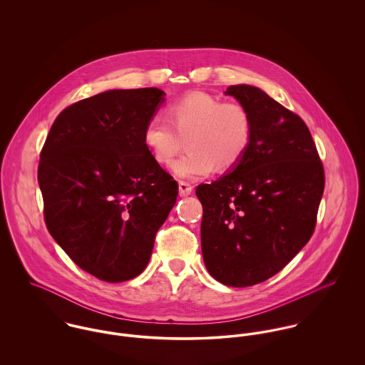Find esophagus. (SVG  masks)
Here are the masks:
<instances>
[{"label": "esophagus", "mask_w": 365, "mask_h": 365, "mask_svg": "<svg viewBox=\"0 0 365 365\" xmlns=\"http://www.w3.org/2000/svg\"><path fill=\"white\" fill-rule=\"evenodd\" d=\"M178 191H180V197H187L192 192V185L190 182L180 181L178 182Z\"/></svg>", "instance_id": "esophagus-1"}]
</instances>
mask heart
<instances>
[{
  "label": "heart",
  "mask_w": 365,
  "mask_h": 365,
  "mask_svg": "<svg viewBox=\"0 0 365 365\" xmlns=\"http://www.w3.org/2000/svg\"><path fill=\"white\" fill-rule=\"evenodd\" d=\"M165 120L152 119L143 130V143L161 165L187 153L171 170L180 178L198 180L215 168L233 170L246 155L253 133L249 110L237 103H223L208 93H191L167 106Z\"/></svg>",
  "instance_id": "b5f03b06"
}]
</instances>
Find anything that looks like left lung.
I'll use <instances>...</instances> for the list:
<instances>
[{"mask_svg":"<svg viewBox=\"0 0 365 365\" xmlns=\"http://www.w3.org/2000/svg\"><path fill=\"white\" fill-rule=\"evenodd\" d=\"M226 96L253 122L242 161L197 187L202 204L201 246L209 274L229 287L260 284L309 242L324 190V171L307 123L253 86Z\"/></svg>","mask_w":365,"mask_h":365,"instance_id":"8db88e82","label":"left lung"}]
</instances>
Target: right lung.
I'll return each mask as SVG.
<instances>
[{
	"instance_id": "1",
	"label": "right lung",
	"mask_w": 365,
	"mask_h": 365,
	"mask_svg": "<svg viewBox=\"0 0 365 365\" xmlns=\"http://www.w3.org/2000/svg\"><path fill=\"white\" fill-rule=\"evenodd\" d=\"M164 101L158 88L110 90L63 109L41 152L49 233L80 268L106 282L138 277L178 184L143 143Z\"/></svg>"
}]
</instances>
